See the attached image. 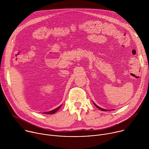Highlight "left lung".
Here are the masks:
<instances>
[{"label":"left lung","mask_w":149,"mask_h":149,"mask_svg":"<svg viewBox=\"0 0 149 149\" xmlns=\"http://www.w3.org/2000/svg\"><path fill=\"white\" fill-rule=\"evenodd\" d=\"M93 103H94V105H95L96 106V107H97L98 109H100V110H101V111H109V110H105V109H102V108H101V107H98V106L97 105H96V104H95L94 102H93Z\"/></svg>","instance_id":"obj_1"}]
</instances>
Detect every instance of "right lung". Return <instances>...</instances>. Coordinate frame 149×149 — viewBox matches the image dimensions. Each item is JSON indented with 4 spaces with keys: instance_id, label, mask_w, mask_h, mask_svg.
<instances>
[{
    "instance_id": "right-lung-1",
    "label": "right lung",
    "mask_w": 149,
    "mask_h": 149,
    "mask_svg": "<svg viewBox=\"0 0 149 149\" xmlns=\"http://www.w3.org/2000/svg\"><path fill=\"white\" fill-rule=\"evenodd\" d=\"M61 105H61L60 106H59L58 107H57L56 109H54L53 110H51V111H48V112H45V113H43L44 114H55L60 109V107H61Z\"/></svg>"
}]
</instances>
